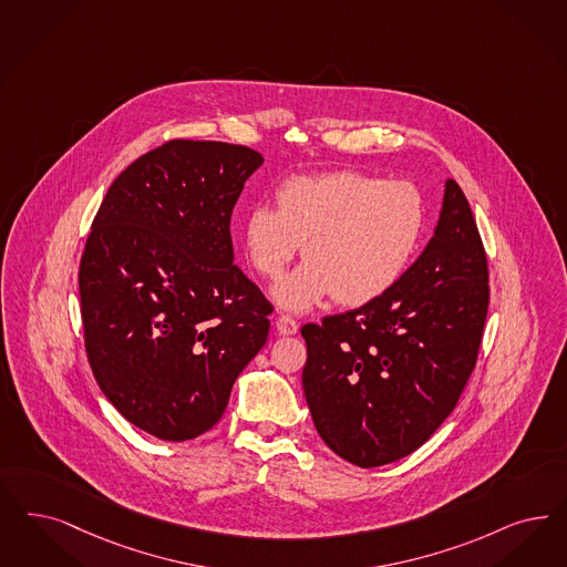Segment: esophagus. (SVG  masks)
I'll return each instance as SVG.
<instances>
[{"instance_id": "esophagus-1", "label": "esophagus", "mask_w": 567, "mask_h": 567, "mask_svg": "<svg viewBox=\"0 0 567 567\" xmlns=\"http://www.w3.org/2000/svg\"><path fill=\"white\" fill-rule=\"evenodd\" d=\"M276 329H278L280 334H295V332L299 331L297 322H295L291 316H287V313H280V316L276 318Z\"/></svg>"}]
</instances>
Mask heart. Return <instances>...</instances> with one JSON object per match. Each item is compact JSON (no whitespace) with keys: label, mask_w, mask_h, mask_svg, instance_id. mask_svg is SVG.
I'll list each match as a JSON object with an SVG mask.
<instances>
[{"label":"heart","mask_w":567,"mask_h":567,"mask_svg":"<svg viewBox=\"0 0 567 567\" xmlns=\"http://www.w3.org/2000/svg\"><path fill=\"white\" fill-rule=\"evenodd\" d=\"M423 221V198L409 182L341 169L287 179L276 209L255 205L245 217V247L255 270L276 280L306 243L308 261L274 289L282 308L306 312L331 295L358 308L398 282Z\"/></svg>","instance_id":"heart-1"}]
</instances>
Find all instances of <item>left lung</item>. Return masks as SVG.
Wrapping results in <instances>:
<instances>
[{
	"label": "left lung",
	"mask_w": 567,
	"mask_h": 567,
	"mask_svg": "<svg viewBox=\"0 0 567 567\" xmlns=\"http://www.w3.org/2000/svg\"><path fill=\"white\" fill-rule=\"evenodd\" d=\"M488 301L482 236L461 186L446 179L435 233L390 291L301 327L303 391L324 444L364 468L423 446L475 369Z\"/></svg>",
	"instance_id": "left-lung-1"
}]
</instances>
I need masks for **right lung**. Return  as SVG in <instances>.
Masks as SVG:
<instances>
[{
	"label": "right lung",
	"instance_id": "obj_1",
	"mask_svg": "<svg viewBox=\"0 0 567 567\" xmlns=\"http://www.w3.org/2000/svg\"><path fill=\"white\" fill-rule=\"evenodd\" d=\"M254 148L169 140L118 174L79 264L100 390L165 442L212 430L268 339L272 303L235 266L230 219Z\"/></svg>",
	"mask_w": 567,
	"mask_h": 567
}]
</instances>
